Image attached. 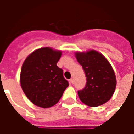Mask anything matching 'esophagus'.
Returning <instances> with one entry per match:
<instances>
[{
    "instance_id": "esophagus-1",
    "label": "esophagus",
    "mask_w": 134,
    "mask_h": 134,
    "mask_svg": "<svg viewBox=\"0 0 134 134\" xmlns=\"http://www.w3.org/2000/svg\"><path fill=\"white\" fill-rule=\"evenodd\" d=\"M70 84H73V83H74V80H73V78L70 79Z\"/></svg>"
}]
</instances>
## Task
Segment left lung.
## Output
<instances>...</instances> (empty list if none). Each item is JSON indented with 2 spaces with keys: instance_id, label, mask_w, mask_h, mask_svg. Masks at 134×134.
Listing matches in <instances>:
<instances>
[{
  "instance_id": "1",
  "label": "left lung",
  "mask_w": 134,
  "mask_h": 134,
  "mask_svg": "<svg viewBox=\"0 0 134 134\" xmlns=\"http://www.w3.org/2000/svg\"><path fill=\"white\" fill-rule=\"evenodd\" d=\"M77 60L86 76V85L78 90L80 100L90 107H97L111 98L116 87V78L111 64L96 50L75 53Z\"/></svg>"
}]
</instances>
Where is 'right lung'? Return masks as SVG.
Returning a JSON list of instances; mask_svg holds the SVG:
<instances>
[{"label": "right lung", "instance_id": "right-lung-1", "mask_svg": "<svg viewBox=\"0 0 134 134\" xmlns=\"http://www.w3.org/2000/svg\"><path fill=\"white\" fill-rule=\"evenodd\" d=\"M61 56V51L43 47L34 51L22 64L21 86L36 106L47 108L54 105L69 86L63 70L57 66Z\"/></svg>", "mask_w": 134, "mask_h": 134}]
</instances>
